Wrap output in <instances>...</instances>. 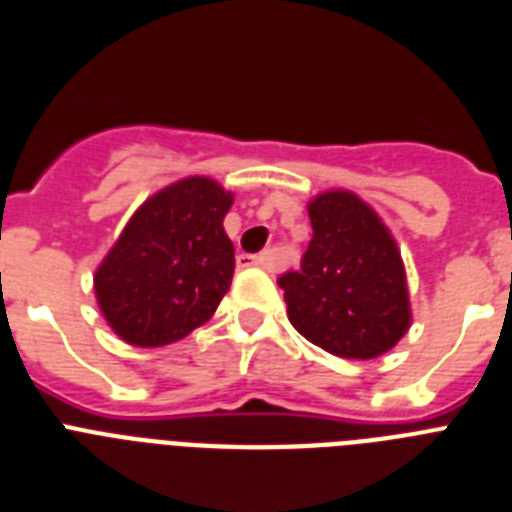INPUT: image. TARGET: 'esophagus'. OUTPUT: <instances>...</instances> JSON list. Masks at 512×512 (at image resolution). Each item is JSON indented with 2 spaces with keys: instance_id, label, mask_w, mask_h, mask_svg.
I'll return each mask as SVG.
<instances>
[{
  "instance_id": "obj_1",
  "label": "esophagus",
  "mask_w": 512,
  "mask_h": 512,
  "mask_svg": "<svg viewBox=\"0 0 512 512\" xmlns=\"http://www.w3.org/2000/svg\"><path fill=\"white\" fill-rule=\"evenodd\" d=\"M236 265L239 268H273V257H270V252H263V255H239L236 257Z\"/></svg>"
}]
</instances>
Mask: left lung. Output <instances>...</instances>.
I'll list each match as a JSON object with an SVG mask.
<instances>
[{
    "instance_id": "left-lung-1",
    "label": "left lung",
    "mask_w": 512,
    "mask_h": 512,
    "mask_svg": "<svg viewBox=\"0 0 512 512\" xmlns=\"http://www.w3.org/2000/svg\"><path fill=\"white\" fill-rule=\"evenodd\" d=\"M307 210L312 242L302 270L278 281L289 322L328 354L359 362L382 356L411 328L401 249L354 192H320Z\"/></svg>"
}]
</instances>
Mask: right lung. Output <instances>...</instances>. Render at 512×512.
<instances>
[{"label": "right lung", "instance_id": "right-lung-1", "mask_svg": "<svg viewBox=\"0 0 512 512\" xmlns=\"http://www.w3.org/2000/svg\"><path fill=\"white\" fill-rule=\"evenodd\" d=\"M231 203L216 179L184 176L132 213L93 276L98 309L122 341L156 349L213 317L234 276L223 229Z\"/></svg>", "mask_w": 512, "mask_h": 512}]
</instances>
